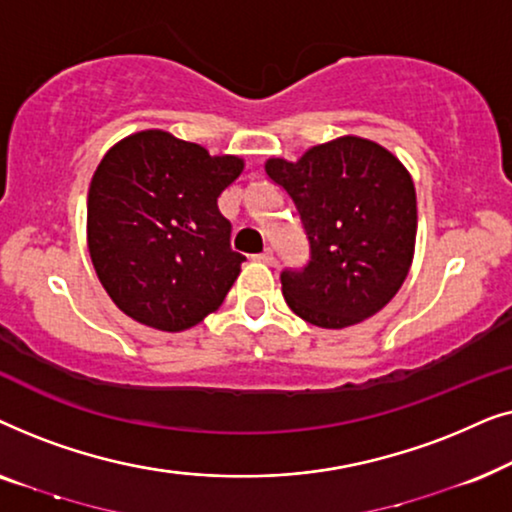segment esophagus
I'll list each match as a JSON object with an SVG mask.
<instances>
[{
    "instance_id": "esophagus-1",
    "label": "esophagus",
    "mask_w": 512,
    "mask_h": 512,
    "mask_svg": "<svg viewBox=\"0 0 512 512\" xmlns=\"http://www.w3.org/2000/svg\"><path fill=\"white\" fill-rule=\"evenodd\" d=\"M254 261L265 263V265H272V263H275V254H272L270 249H265L263 254H256V256H254Z\"/></svg>"
}]
</instances>
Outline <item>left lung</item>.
I'll return each mask as SVG.
<instances>
[{"instance_id": "left-lung-1", "label": "left lung", "mask_w": 512, "mask_h": 512, "mask_svg": "<svg viewBox=\"0 0 512 512\" xmlns=\"http://www.w3.org/2000/svg\"><path fill=\"white\" fill-rule=\"evenodd\" d=\"M265 172L291 195L310 240V263L282 272L286 305L333 331L380 312L415 256L417 195L401 160L345 135L298 160L268 158Z\"/></svg>"}]
</instances>
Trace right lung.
<instances>
[{"label": "right lung", "mask_w": 512, "mask_h": 512, "mask_svg": "<svg viewBox=\"0 0 512 512\" xmlns=\"http://www.w3.org/2000/svg\"><path fill=\"white\" fill-rule=\"evenodd\" d=\"M240 156L165 130L111 146L88 188V251L118 310L165 333L216 312L240 275L219 195L240 177Z\"/></svg>", "instance_id": "1"}]
</instances>
